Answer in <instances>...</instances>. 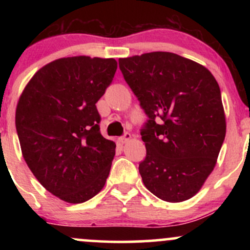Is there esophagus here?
I'll return each mask as SVG.
<instances>
[{"instance_id":"esophagus-1","label":"esophagus","mask_w":250,"mask_h":250,"mask_svg":"<svg viewBox=\"0 0 250 250\" xmlns=\"http://www.w3.org/2000/svg\"><path fill=\"white\" fill-rule=\"evenodd\" d=\"M130 139H131V135L129 134V133H125V135H123V136L120 137V139H119V141L121 142L122 145H123V143H127V142H128L129 140H130Z\"/></svg>"}]
</instances>
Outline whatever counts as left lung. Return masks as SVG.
<instances>
[{
    "instance_id": "8db88e82",
    "label": "left lung",
    "mask_w": 250,
    "mask_h": 250,
    "mask_svg": "<svg viewBox=\"0 0 250 250\" xmlns=\"http://www.w3.org/2000/svg\"><path fill=\"white\" fill-rule=\"evenodd\" d=\"M148 120L147 155L139 165L146 188L167 202L193 197L216 165L226 136L219 83L207 68L168 51L119 60Z\"/></svg>"
}]
</instances>
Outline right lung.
Returning <instances> with one entry per match:
<instances>
[{"label":"right lung","instance_id":"add662e5","mask_svg":"<svg viewBox=\"0 0 250 250\" xmlns=\"http://www.w3.org/2000/svg\"><path fill=\"white\" fill-rule=\"evenodd\" d=\"M116 69L114 59L63 57L42 67L20 96L15 125L24 161L68 203L95 196L110 171L116 145L100 133L95 104Z\"/></svg>","mask_w":250,"mask_h":250}]
</instances>
